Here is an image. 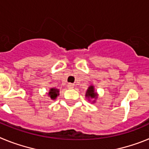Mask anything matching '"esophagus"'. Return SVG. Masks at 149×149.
<instances>
[{"label":"esophagus","mask_w":149,"mask_h":149,"mask_svg":"<svg viewBox=\"0 0 149 149\" xmlns=\"http://www.w3.org/2000/svg\"><path fill=\"white\" fill-rule=\"evenodd\" d=\"M74 86V85L73 84H72V83H69V84H68V85H67L68 89H73Z\"/></svg>","instance_id":"obj_1"}]
</instances>
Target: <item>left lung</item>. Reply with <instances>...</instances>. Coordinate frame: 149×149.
Wrapping results in <instances>:
<instances>
[{
	"mask_svg": "<svg viewBox=\"0 0 149 149\" xmlns=\"http://www.w3.org/2000/svg\"><path fill=\"white\" fill-rule=\"evenodd\" d=\"M86 97L87 98H94L96 97V93H95L94 91V86H91L88 89L87 92L86 93Z\"/></svg>",
	"mask_w": 149,
	"mask_h": 149,
	"instance_id": "1",
	"label": "left lung"
}]
</instances>
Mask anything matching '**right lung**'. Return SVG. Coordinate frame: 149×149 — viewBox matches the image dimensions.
<instances>
[{
  "mask_svg": "<svg viewBox=\"0 0 149 149\" xmlns=\"http://www.w3.org/2000/svg\"><path fill=\"white\" fill-rule=\"evenodd\" d=\"M58 93H59L58 89L53 88V89H51L48 95H49V97H51V99H55V98H56V96L59 95Z\"/></svg>",
  "mask_w": 149,
  "mask_h": 149,
  "instance_id": "right-lung-1",
  "label": "right lung"
}]
</instances>
